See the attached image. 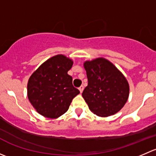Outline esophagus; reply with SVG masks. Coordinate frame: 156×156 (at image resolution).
Instances as JSON below:
<instances>
[{"mask_svg": "<svg viewBox=\"0 0 156 156\" xmlns=\"http://www.w3.org/2000/svg\"><path fill=\"white\" fill-rule=\"evenodd\" d=\"M78 90H80V93H82L83 90H84V86H81V87L78 88Z\"/></svg>", "mask_w": 156, "mask_h": 156, "instance_id": "obj_1", "label": "esophagus"}]
</instances>
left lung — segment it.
<instances>
[{
    "mask_svg": "<svg viewBox=\"0 0 156 156\" xmlns=\"http://www.w3.org/2000/svg\"><path fill=\"white\" fill-rule=\"evenodd\" d=\"M84 67L88 84L82 97L90 110L100 117H108L120 111L126 103L130 91L123 74L103 57L85 61Z\"/></svg>",
    "mask_w": 156,
    "mask_h": 156,
    "instance_id": "obj_1",
    "label": "left lung"
}]
</instances>
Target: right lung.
<instances>
[{
  "instance_id": "right-lung-1",
  "label": "right lung",
  "mask_w": 156,
  "mask_h": 156,
  "mask_svg": "<svg viewBox=\"0 0 156 156\" xmlns=\"http://www.w3.org/2000/svg\"><path fill=\"white\" fill-rule=\"evenodd\" d=\"M72 65L70 58L58 54L45 61L30 76L28 98L40 115L57 119L66 112L74 97L80 94L68 75Z\"/></svg>"
}]
</instances>
